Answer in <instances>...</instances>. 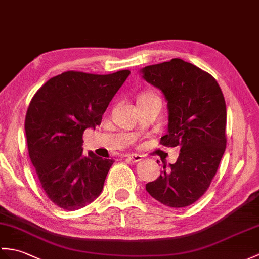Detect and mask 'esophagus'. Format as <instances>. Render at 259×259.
I'll use <instances>...</instances> for the list:
<instances>
[{"label": "esophagus", "mask_w": 259, "mask_h": 259, "mask_svg": "<svg viewBox=\"0 0 259 259\" xmlns=\"http://www.w3.org/2000/svg\"><path fill=\"white\" fill-rule=\"evenodd\" d=\"M128 159L132 162H139V161L142 160V155L131 153V154H128Z\"/></svg>", "instance_id": "esophagus-1"}]
</instances>
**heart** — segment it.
I'll use <instances>...</instances> for the list:
<instances>
[{"mask_svg": "<svg viewBox=\"0 0 259 259\" xmlns=\"http://www.w3.org/2000/svg\"><path fill=\"white\" fill-rule=\"evenodd\" d=\"M151 96H155L153 93H151V92H146V93H143V94H141L140 96H139V98L138 99H141V98H147V97H151Z\"/></svg>", "mask_w": 259, "mask_h": 259, "instance_id": "heart-1", "label": "heart"}]
</instances>
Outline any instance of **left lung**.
Masks as SVG:
<instances>
[{
    "mask_svg": "<svg viewBox=\"0 0 259 259\" xmlns=\"http://www.w3.org/2000/svg\"><path fill=\"white\" fill-rule=\"evenodd\" d=\"M167 101L164 147H180L177 162L146 185L148 193L170 207L196 202L211 184L226 148V105L215 78L195 65L173 58L141 69Z\"/></svg>",
    "mask_w": 259,
    "mask_h": 259,
    "instance_id": "8db88e82",
    "label": "left lung"
}]
</instances>
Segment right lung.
<instances>
[{
  "label": "right lung",
  "instance_id": "right-lung-1",
  "mask_svg": "<svg viewBox=\"0 0 259 259\" xmlns=\"http://www.w3.org/2000/svg\"><path fill=\"white\" fill-rule=\"evenodd\" d=\"M130 75L68 70L51 78L32 98L25 117L29 159L47 197L67 211L97 198L112 159L82 153V135L101 123L113 96Z\"/></svg>",
  "mask_w": 259,
  "mask_h": 259
}]
</instances>
